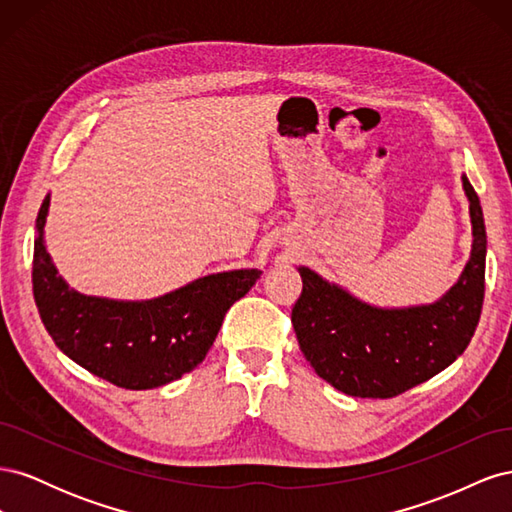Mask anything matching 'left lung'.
I'll use <instances>...</instances> for the list:
<instances>
[{"mask_svg": "<svg viewBox=\"0 0 512 512\" xmlns=\"http://www.w3.org/2000/svg\"><path fill=\"white\" fill-rule=\"evenodd\" d=\"M470 203L472 252L459 280L438 301L378 307L356 299L309 267L292 327L316 374L352 397L389 399L421 384L468 348L485 299L487 232L480 200L461 175Z\"/></svg>", "mask_w": 512, "mask_h": 512, "instance_id": "1", "label": "left lung"}]
</instances>
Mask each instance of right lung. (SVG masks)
<instances>
[{"instance_id": "add662e5", "label": "right lung", "mask_w": 512, "mask_h": 512, "mask_svg": "<svg viewBox=\"0 0 512 512\" xmlns=\"http://www.w3.org/2000/svg\"><path fill=\"white\" fill-rule=\"evenodd\" d=\"M51 196L36 220L34 299L44 329L74 363L121 389H158L203 363L230 305L262 271L211 273L162 297L119 301L91 297L57 275L44 245Z\"/></svg>"}]
</instances>
